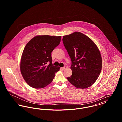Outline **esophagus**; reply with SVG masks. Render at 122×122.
<instances>
[{"mask_svg":"<svg viewBox=\"0 0 122 122\" xmlns=\"http://www.w3.org/2000/svg\"><path fill=\"white\" fill-rule=\"evenodd\" d=\"M66 68H67V67L65 66V67H63V68H61V69L63 70H64L65 69H66Z\"/></svg>","mask_w":122,"mask_h":122,"instance_id":"34e87169","label":"esophagus"}]
</instances>
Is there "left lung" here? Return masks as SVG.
Here are the masks:
<instances>
[{
    "mask_svg": "<svg viewBox=\"0 0 122 122\" xmlns=\"http://www.w3.org/2000/svg\"><path fill=\"white\" fill-rule=\"evenodd\" d=\"M63 41L72 61V75L68 80L77 88L91 86L102 70V59L98 48L91 39L80 32L64 36Z\"/></svg>",
    "mask_w": 122,
    "mask_h": 122,
    "instance_id": "8db88e82",
    "label": "left lung"
}]
</instances>
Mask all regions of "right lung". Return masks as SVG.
<instances>
[{
  "mask_svg": "<svg viewBox=\"0 0 122 122\" xmlns=\"http://www.w3.org/2000/svg\"><path fill=\"white\" fill-rule=\"evenodd\" d=\"M61 38V36H37L25 47L20 70L24 80L30 86L36 89L46 86L60 70L59 67L52 65L51 53L59 44Z\"/></svg>",
  "mask_w": 122,
  "mask_h": 122,
  "instance_id": "obj_1",
  "label": "right lung"
}]
</instances>
